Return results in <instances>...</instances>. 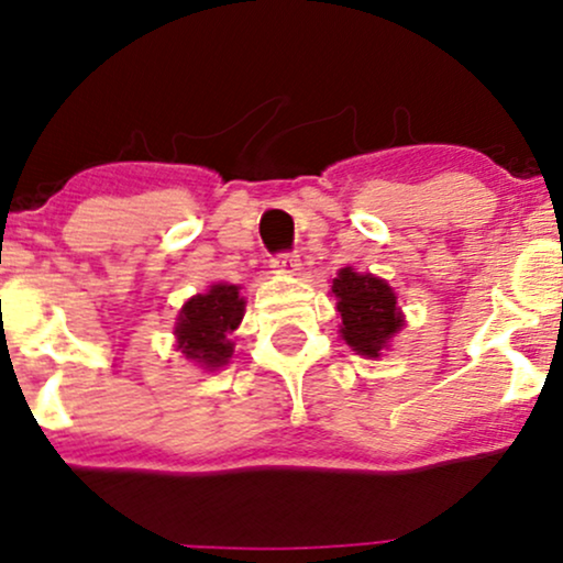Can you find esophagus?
I'll return each mask as SVG.
<instances>
[{
    "label": "esophagus",
    "instance_id": "esophagus-1",
    "mask_svg": "<svg viewBox=\"0 0 563 563\" xmlns=\"http://www.w3.org/2000/svg\"><path fill=\"white\" fill-rule=\"evenodd\" d=\"M269 267H273V273H277V275H296V273H299L301 264H299V256H296V254H277Z\"/></svg>",
    "mask_w": 563,
    "mask_h": 563
}]
</instances>
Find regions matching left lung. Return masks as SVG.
Wrapping results in <instances>:
<instances>
[{
	"mask_svg": "<svg viewBox=\"0 0 563 563\" xmlns=\"http://www.w3.org/2000/svg\"><path fill=\"white\" fill-rule=\"evenodd\" d=\"M335 309L341 314V339L367 360L380 357L389 341L405 325L391 286L371 273L344 267L333 277Z\"/></svg>",
	"mask_w": 563,
	"mask_h": 563,
	"instance_id": "8db88e82",
	"label": "left lung"
}]
</instances>
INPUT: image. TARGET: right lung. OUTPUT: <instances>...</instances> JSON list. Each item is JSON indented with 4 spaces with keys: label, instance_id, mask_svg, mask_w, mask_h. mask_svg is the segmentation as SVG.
<instances>
[{
    "label": "right lung",
    "instance_id": "1",
    "mask_svg": "<svg viewBox=\"0 0 563 563\" xmlns=\"http://www.w3.org/2000/svg\"><path fill=\"white\" fill-rule=\"evenodd\" d=\"M245 299L241 288L230 283H217L206 294L192 296L179 309L174 335L177 349L187 360L206 371H219L232 357V331L241 325Z\"/></svg>",
    "mask_w": 563,
    "mask_h": 563
}]
</instances>
